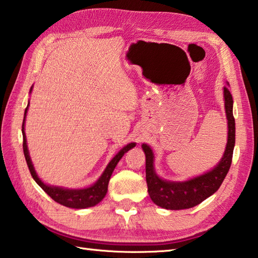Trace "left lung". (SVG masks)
<instances>
[{
  "instance_id": "1",
  "label": "left lung",
  "mask_w": 258,
  "mask_h": 258,
  "mask_svg": "<svg viewBox=\"0 0 258 258\" xmlns=\"http://www.w3.org/2000/svg\"><path fill=\"white\" fill-rule=\"evenodd\" d=\"M224 106L228 118V143L222 157L212 171L184 182L161 180L154 168V152L148 145H142L146 154V180L148 192L157 206L171 211L186 209L199 205L218 190L232 163L235 143V123L233 117V100L228 86H224Z\"/></svg>"
}]
</instances>
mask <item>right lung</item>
<instances>
[{"label": "right lung", "instance_id": "right-lung-1", "mask_svg": "<svg viewBox=\"0 0 258 258\" xmlns=\"http://www.w3.org/2000/svg\"><path fill=\"white\" fill-rule=\"evenodd\" d=\"M32 91V90H30ZM29 104V103H28ZM28 104L27 108L25 109V117H24V121H23V138H24V142H23V148H24V155L26 161H27L29 172L32 174L33 178L35 182L40 185L43 190H44L50 197L62 206H66L69 208H76V209H81V208H87V207H92L95 206V205L99 204L101 200L104 198L107 191H108V183L109 180H110V176L115 169L116 165L118 164V161L121 159V157L124 156L125 152H127L130 149L135 147V143H128L127 146L124 147L118 154H117L113 158L111 159L110 163L108 164L107 168L104 169V172L101 176H100L99 180L94 183L93 185H91L90 187H85V189H64V187H60V186H52V185H47L45 183H43L40 177L37 176L36 172H35L34 166L32 164V160H30V157L28 154V149H27V141H26V134H25V118H26V113H27V109H28Z\"/></svg>", "mask_w": 258, "mask_h": 258}]
</instances>
